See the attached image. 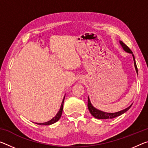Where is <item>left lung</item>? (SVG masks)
<instances>
[{
    "instance_id": "obj_1",
    "label": "left lung",
    "mask_w": 148,
    "mask_h": 148,
    "mask_svg": "<svg viewBox=\"0 0 148 148\" xmlns=\"http://www.w3.org/2000/svg\"><path fill=\"white\" fill-rule=\"evenodd\" d=\"M120 43H121V45H122V47H123V48L124 50H125V51H126V52H127V53L132 54V51H131L130 49H129L128 47L126 45V44L124 43L122 41H120ZM132 56H133V58H134V62L135 69H136V72L138 73V69H137L136 63L135 58H134V56L133 54H132ZM88 107L89 111H90V113L92 114L93 116H94L95 118L98 119H107L115 118V117L120 116V115H121V114H123V113H125V112L127 111L131 107V106H132V105H131L130 106H129L128 108H126V109H124V110H122V111H119V112H114V113H109V112H105L99 111V110H97V109H95V108L93 107L92 106V105L91 104V102H90V99H89V97H88Z\"/></svg>"
}]
</instances>
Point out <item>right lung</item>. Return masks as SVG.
Segmentation results:
<instances>
[{
  "instance_id": "right-lung-1",
  "label": "right lung",
  "mask_w": 148,
  "mask_h": 148,
  "mask_svg": "<svg viewBox=\"0 0 148 148\" xmlns=\"http://www.w3.org/2000/svg\"><path fill=\"white\" fill-rule=\"evenodd\" d=\"M64 97H65V96H64ZM64 99H63V101H62V104H61V106H60V110L58 111V113L57 114V115H56L55 117H53V118L51 119V121L47 122V123H36V124H37V125H52V124H53V123H56V122H57L58 120H59L60 116H61V115H62V110H63V104H64Z\"/></svg>"
}]
</instances>
